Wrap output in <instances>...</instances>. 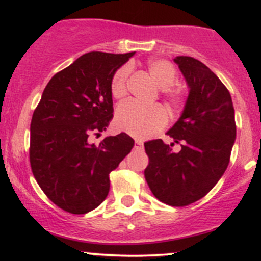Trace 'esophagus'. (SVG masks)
Instances as JSON below:
<instances>
[{"label":"esophagus","mask_w":261,"mask_h":261,"mask_svg":"<svg viewBox=\"0 0 261 261\" xmlns=\"http://www.w3.org/2000/svg\"><path fill=\"white\" fill-rule=\"evenodd\" d=\"M135 147L136 148H142L143 147V142L141 140H136L135 141Z\"/></svg>","instance_id":"obj_1"}]
</instances>
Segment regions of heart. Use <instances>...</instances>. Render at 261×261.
Listing matches in <instances>:
<instances>
[{"label":"heart","mask_w":261,"mask_h":261,"mask_svg":"<svg viewBox=\"0 0 261 261\" xmlns=\"http://www.w3.org/2000/svg\"><path fill=\"white\" fill-rule=\"evenodd\" d=\"M147 72L160 88L164 89L167 99L172 104L181 101V92L178 88H168L176 79L175 67L167 60L152 59L147 62ZM130 67L124 66L114 73L110 91L119 99L126 94ZM168 116L161 107H142L134 101H125L116 109L115 124L120 130L135 137L145 139L166 126Z\"/></svg>","instance_id":"heart-1"}]
</instances>
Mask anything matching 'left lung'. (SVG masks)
I'll use <instances>...</instances> for the list:
<instances>
[{
    "mask_svg": "<svg viewBox=\"0 0 261 261\" xmlns=\"http://www.w3.org/2000/svg\"><path fill=\"white\" fill-rule=\"evenodd\" d=\"M174 62L189 88L180 118L168 130L175 152L162 140L145 142V178L152 194L170 206H187L211 190L226 172L236 141L234 108L228 89L206 65L190 56Z\"/></svg>",
    "mask_w": 261,
    "mask_h": 261,
    "instance_id": "left-lung-1",
    "label": "left lung"
}]
</instances>
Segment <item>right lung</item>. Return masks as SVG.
Wrapping results in <instances>:
<instances>
[{
	"label": "right lung",
	"instance_id": "1",
	"mask_svg": "<svg viewBox=\"0 0 261 261\" xmlns=\"http://www.w3.org/2000/svg\"><path fill=\"white\" fill-rule=\"evenodd\" d=\"M134 54H85L49 81L33 114V174L45 195L70 214H87L106 200L110 172L135 145L125 133L89 142L112 121V79Z\"/></svg>",
	"mask_w": 261,
	"mask_h": 261
}]
</instances>
